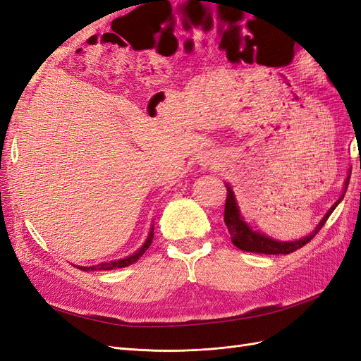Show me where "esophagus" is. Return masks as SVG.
Wrapping results in <instances>:
<instances>
[{
  "instance_id": "34e87169",
  "label": "esophagus",
  "mask_w": 361,
  "mask_h": 361,
  "mask_svg": "<svg viewBox=\"0 0 361 361\" xmlns=\"http://www.w3.org/2000/svg\"><path fill=\"white\" fill-rule=\"evenodd\" d=\"M216 162L218 161L215 158H212V157H202L200 166H203V167H215Z\"/></svg>"
}]
</instances>
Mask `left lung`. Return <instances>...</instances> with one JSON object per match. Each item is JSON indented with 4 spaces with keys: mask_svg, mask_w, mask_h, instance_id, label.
Segmentation results:
<instances>
[{
    "mask_svg": "<svg viewBox=\"0 0 361 361\" xmlns=\"http://www.w3.org/2000/svg\"><path fill=\"white\" fill-rule=\"evenodd\" d=\"M349 178H351V173L348 174V178L345 180L343 194L330 207V211L325 214V216L322 218L321 223L316 226L314 231L309 236H304V238L298 239V241H288V243L286 241L285 243L276 241V239H272V238H269L264 233H259V232L253 231V228H251L244 221V218L241 216V211H239L232 188L228 187V185H226L227 199H226V207H224V223L227 226L228 235H231V238H232L233 245L238 247L239 250L250 251V253H264V255H289V253H293V251H297L298 248H301L307 243H310L312 239L316 236V233L321 231L322 226L325 224V221L329 220V216L336 209V206L342 202L348 185H349Z\"/></svg>",
    "mask_w": 361,
    "mask_h": 361,
    "instance_id": "left-lung-1",
    "label": "left lung"
}]
</instances>
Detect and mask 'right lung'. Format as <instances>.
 Wrapping results in <instances>:
<instances>
[{
    "mask_svg": "<svg viewBox=\"0 0 361 361\" xmlns=\"http://www.w3.org/2000/svg\"><path fill=\"white\" fill-rule=\"evenodd\" d=\"M152 239H154V226L150 227V232H149V236L146 239V243L143 244V247H141L140 250H137L134 255H130L125 259H118V260H111V262H102V264L99 265H94V267H76L80 268L82 271H110V269H114V268H125V267H129L133 265L134 262H137L141 256H143L146 253V250L150 247L152 244Z\"/></svg>",
    "mask_w": 361,
    "mask_h": 361,
    "instance_id": "obj_1",
    "label": "right lung"
}]
</instances>
